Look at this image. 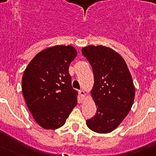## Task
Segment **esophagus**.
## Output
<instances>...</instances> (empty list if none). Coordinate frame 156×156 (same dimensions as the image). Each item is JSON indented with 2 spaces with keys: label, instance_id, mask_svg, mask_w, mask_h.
I'll return each instance as SVG.
<instances>
[{
  "label": "esophagus",
  "instance_id": "obj_1",
  "mask_svg": "<svg viewBox=\"0 0 156 156\" xmlns=\"http://www.w3.org/2000/svg\"><path fill=\"white\" fill-rule=\"evenodd\" d=\"M80 98L82 100H83V99H85V96H86V93H85L84 90H80Z\"/></svg>",
  "mask_w": 156,
  "mask_h": 156
}]
</instances>
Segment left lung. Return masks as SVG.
I'll return each mask as SVG.
<instances>
[{"mask_svg":"<svg viewBox=\"0 0 156 156\" xmlns=\"http://www.w3.org/2000/svg\"><path fill=\"white\" fill-rule=\"evenodd\" d=\"M94 77L90 94L97 112L87 120L93 131L107 133L119 126L133 105L135 87L129 69L120 55L102 45L83 48Z\"/></svg>","mask_w":156,"mask_h":156,"instance_id":"obj_1","label":"left lung"}]
</instances>
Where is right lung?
Segmentation results:
<instances>
[{
	"mask_svg": "<svg viewBox=\"0 0 156 156\" xmlns=\"http://www.w3.org/2000/svg\"><path fill=\"white\" fill-rule=\"evenodd\" d=\"M77 52L71 45H56L32 59L22 79L25 101L36 122L46 129L66 122L76 105L77 91L71 85L69 66Z\"/></svg>",
	"mask_w": 156,
	"mask_h": 156,
	"instance_id": "add662e5",
	"label": "right lung"
}]
</instances>
